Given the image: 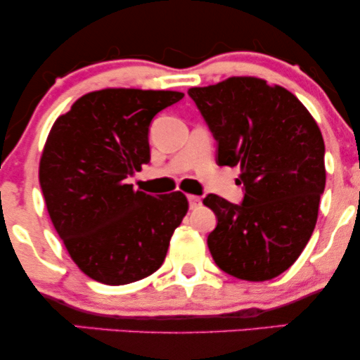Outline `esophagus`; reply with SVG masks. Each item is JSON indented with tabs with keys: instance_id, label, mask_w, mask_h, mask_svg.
Instances as JSON below:
<instances>
[{
	"instance_id": "1",
	"label": "esophagus",
	"mask_w": 360,
	"mask_h": 360,
	"mask_svg": "<svg viewBox=\"0 0 360 360\" xmlns=\"http://www.w3.org/2000/svg\"><path fill=\"white\" fill-rule=\"evenodd\" d=\"M188 201H189V208H191V210L198 208V206H201V198L200 196H194V194H189Z\"/></svg>"
}]
</instances>
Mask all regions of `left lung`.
<instances>
[{
  "instance_id": "left-lung-1",
  "label": "left lung",
  "mask_w": 360,
  "mask_h": 360,
  "mask_svg": "<svg viewBox=\"0 0 360 360\" xmlns=\"http://www.w3.org/2000/svg\"><path fill=\"white\" fill-rule=\"evenodd\" d=\"M217 140L218 166L240 167V205L208 194L217 214L208 249L221 271L267 281L295 264L316 225L325 143L303 103L257 77L188 91Z\"/></svg>"
}]
</instances>
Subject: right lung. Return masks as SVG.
I'll use <instances>...</instances> for the list:
<instances>
[{
	"label": "right lung",
	"mask_w": 360,
	"mask_h": 360,
	"mask_svg": "<svg viewBox=\"0 0 360 360\" xmlns=\"http://www.w3.org/2000/svg\"><path fill=\"white\" fill-rule=\"evenodd\" d=\"M183 96L177 91H93L57 118L49 134L39 169L47 212L71 259L98 283L122 286L154 274L188 213L183 193L157 198L127 184L150 162L152 118Z\"/></svg>",
	"instance_id": "obj_1"
}]
</instances>
